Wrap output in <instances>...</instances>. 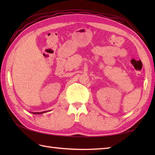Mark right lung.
Returning a JSON list of instances; mask_svg holds the SVG:
<instances>
[{
  "label": "right lung",
  "mask_w": 155,
  "mask_h": 155,
  "mask_svg": "<svg viewBox=\"0 0 155 155\" xmlns=\"http://www.w3.org/2000/svg\"><path fill=\"white\" fill-rule=\"evenodd\" d=\"M46 112H47V111L41 112V113H32V114H42V113H46ZM47 112H48V111H47Z\"/></svg>",
  "instance_id": "obj_1"
}]
</instances>
